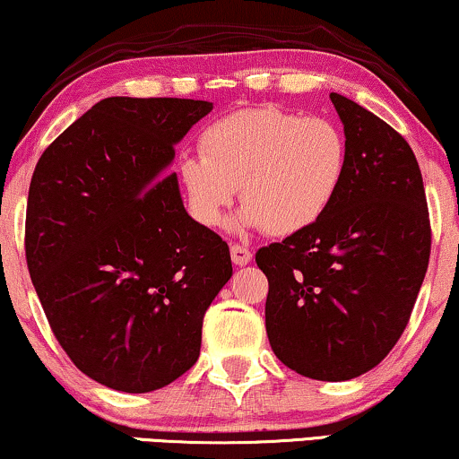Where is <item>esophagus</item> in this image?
I'll return each mask as SVG.
<instances>
[{
	"mask_svg": "<svg viewBox=\"0 0 459 459\" xmlns=\"http://www.w3.org/2000/svg\"><path fill=\"white\" fill-rule=\"evenodd\" d=\"M230 258L237 266H246L252 260V252L246 246H237L235 243V246H230Z\"/></svg>",
	"mask_w": 459,
	"mask_h": 459,
	"instance_id": "obj_1",
	"label": "esophagus"
}]
</instances>
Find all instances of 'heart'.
<instances>
[{
    "instance_id": "obj_1",
    "label": "heart",
    "mask_w": 459,
    "mask_h": 459,
    "mask_svg": "<svg viewBox=\"0 0 459 459\" xmlns=\"http://www.w3.org/2000/svg\"><path fill=\"white\" fill-rule=\"evenodd\" d=\"M201 156L179 160L178 176L196 222L218 229L241 186L235 229L275 237L309 230L330 212L350 162L347 137L320 116L252 108L218 118L199 137Z\"/></svg>"
}]
</instances>
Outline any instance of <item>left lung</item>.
Wrapping results in <instances>:
<instances>
[{
    "mask_svg": "<svg viewBox=\"0 0 459 459\" xmlns=\"http://www.w3.org/2000/svg\"><path fill=\"white\" fill-rule=\"evenodd\" d=\"M350 148L347 176L313 229L256 252L269 280L271 350L299 375L347 381L375 368L407 328L430 258L420 165L379 116L330 92Z\"/></svg>",
    "mask_w": 459,
    "mask_h": 459,
    "instance_id": "left-lung-1",
    "label": "left lung"
}]
</instances>
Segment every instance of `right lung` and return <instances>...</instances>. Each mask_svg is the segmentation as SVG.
<instances>
[{"label":"right lung","mask_w":459,"mask_h":459,"mask_svg":"<svg viewBox=\"0 0 459 459\" xmlns=\"http://www.w3.org/2000/svg\"><path fill=\"white\" fill-rule=\"evenodd\" d=\"M195 100L108 97L39 156L25 254L46 317L97 384L169 385L201 351L207 307L233 275L222 237L184 210L176 143L212 112Z\"/></svg>","instance_id":"right-lung-1"}]
</instances>
